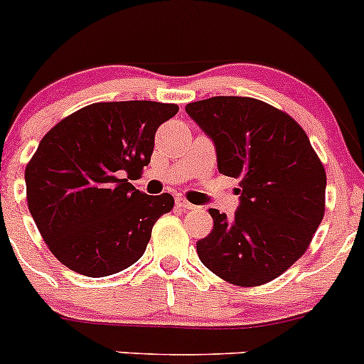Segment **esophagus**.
Masks as SVG:
<instances>
[{
    "instance_id": "obj_1",
    "label": "esophagus",
    "mask_w": 364,
    "mask_h": 364,
    "mask_svg": "<svg viewBox=\"0 0 364 364\" xmlns=\"http://www.w3.org/2000/svg\"><path fill=\"white\" fill-rule=\"evenodd\" d=\"M176 205H178L179 209H183V211H190V209H196V205H193L192 203H188L186 199H183V197H178V199H176Z\"/></svg>"
}]
</instances>
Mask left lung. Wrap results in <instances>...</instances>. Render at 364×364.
I'll list each match as a JSON object with an SVG mask.
<instances>
[{
    "mask_svg": "<svg viewBox=\"0 0 364 364\" xmlns=\"http://www.w3.org/2000/svg\"><path fill=\"white\" fill-rule=\"evenodd\" d=\"M213 139L218 171L240 179L232 218L209 209L213 230L197 241L200 262L237 287L274 280L308 250L326 211V171L289 114L250 97L186 105Z\"/></svg>",
    "mask_w": 364,
    "mask_h": 364,
    "instance_id": "left-lung-1",
    "label": "left lung"
}]
</instances>
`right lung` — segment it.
Instances as JSON below:
<instances>
[{"label": "right lung", "mask_w": 364, "mask_h": 364, "mask_svg": "<svg viewBox=\"0 0 364 364\" xmlns=\"http://www.w3.org/2000/svg\"><path fill=\"white\" fill-rule=\"evenodd\" d=\"M176 104L98 102L61 119L26 165L28 208L61 264L84 277L119 273L146 252L153 225L174 208L171 193L146 196L141 174Z\"/></svg>", "instance_id": "right-lung-1"}]
</instances>
